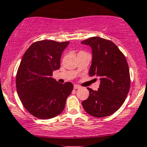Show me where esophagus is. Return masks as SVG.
Masks as SVG:
<instances>
[{"mask_svg": "<svg viewBox=\"0 0 147 147\" xmlns=\"http://www.w3.org/2000/svg\"><path fill=\"white\" fill-rule=\"evenodd\" d=\"M74 89H79L81 88V86H78V85H74Z\"/></svg>", "mask_w": 147, "mask_h": 147, "instance_id": "esophagus-1", "label": "esophagus"}]
</instances>
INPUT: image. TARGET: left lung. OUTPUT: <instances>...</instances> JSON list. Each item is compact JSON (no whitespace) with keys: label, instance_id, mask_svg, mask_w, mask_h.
Wrapping results in <instances>:
<instances>
[{"label":"left lung","instance_id":"8db88e82","mask_svg":"<svg viewBox=\"0 0 147 147\" xmlns=\"http://www.w3.org/2000/svg\"><path fill=\"white\" fill-rule=\"evenodd\" d=\"M92 49L89 75L100 80L99 88L89 90L88 98L82 102L85 111L96 117L115 113L125 102L130 88L127 61L123 53L112 41L93 37L81 42Z\"/></svg>","mask_w":147,"mask_h":147}]
</instances>
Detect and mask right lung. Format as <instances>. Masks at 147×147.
<instances>
[{
    "mask_svg": "<svg viewBox=\"0 0 147 147\" xmlns=\"http://www.w3.org/2000/svg\"><path fill=\"white\" fill-rule=\"evenodd\" d=\"M69 42L37 41L22 57L16 74V89L21 102L30 113L42 119L59 115L74 85L59 84L51 78L60 68L61 54Z\"/></svg>",
    "mask_w": 147,
    "mask_h": 147,
    "instance_id": "right-lung-1",
    "label": "right lung"
}]
</instances>
